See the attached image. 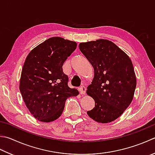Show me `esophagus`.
Returning a JSON list of instances; mask_svg holds the SVG:
<instances>
[{"instance_id":"1","label":"esophagus","mask_w":155,"mask_h":155,"mask_svg":"<svg viewBox=\"0 0 155 155\" xmlns=\"http://www.w3.org/2000/svg\"><path fill=\"white\" fill-rule=\"evenodd\" d=\"M78 90H79V92H80L81 95H84V94L86 93V90L87 89H86V87L84 86H81V87H79Z\"/></svg>"}]
</instances>
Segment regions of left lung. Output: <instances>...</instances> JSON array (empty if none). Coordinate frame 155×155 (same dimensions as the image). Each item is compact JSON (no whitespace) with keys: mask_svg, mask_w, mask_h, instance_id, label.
I'll list each match as a JSON object with an SVG mask.
<instances>
[{"mask_svg":"<svg viewBox=\"0 0 155 155\" xmlns=\"http://www.w3.org/2000/svg\"><path fill=\"white\" fill-rule=\"evenodd\" d=\"M78 46L94 69L87 93L95 104L87 111L88 116L99 123L113 122L128 108L134 97L136 78L131 60L107 39L81 43Z\"/></svg>","mask_w":155,"mask_h":155,"instance_id":"8db88e82","label":"left lung"}]
</instances>
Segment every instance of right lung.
I'll return each instance as SVG.
<instances>
[{
    "mask_svg": "<svg viewBox=\"0 0 155 155\" xmlns=\"http://www.w3.org/2000/svg\"><path fill=\"white\" fill-rule=\"evenodd\" d=\"M75 41L60 37L48 39L33 49L24 63L19 90L33 117L50 122L62 114L70 97L78 95L68 86V77L62 66L77 48Z\"/></svg>",
    "mask_w": 155,
    "mask_h": 155,
    "instance_id": "right-lung-1",
    "label": "right lung"
}]
</instances>
